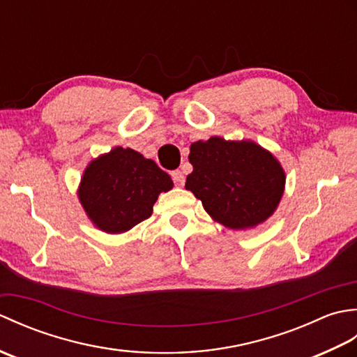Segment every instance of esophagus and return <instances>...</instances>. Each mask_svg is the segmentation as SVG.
<instances>
[{
    "label": "esophagus",
    "instance_id": "esophagus-1",
    "mask_svg": "<svg viewBox=\"0 0 357 357\" xmlns=\"http://www.w3.org/2000/svg\"><path fill=\"white\" fill-rule=\"evenodd\" d=\"M172 179H173V183L176 184V185H184L185 176H184V173L181 172V170H174V172H172Z\"/></svg>",
    "mask_w": 357,
    "mask_h": 357
}]
</instances>
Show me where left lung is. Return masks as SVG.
I'll list each match as a JSON object with an SVG mask.
<instances>
[{"label": "left lung", "mask_w": 357, "mask_h": 357, "mask_svg": "<svg viewBox=\"0 0 357 357\" xmlns=\"http://www.w3.org/2000/svg\"><path fill=\"white\" fill-rule=\"evenodd\" d=\"M193 172L185 188L216 222L247 230L275 213L285 188L282 165L253 141H225L211 136L190 146Z\"/></svg>", "instance_id": "8db88e82"}]
</instances>
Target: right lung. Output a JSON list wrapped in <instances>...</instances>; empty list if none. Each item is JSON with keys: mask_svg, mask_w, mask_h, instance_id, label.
Listing matches in <instances>:
<instances>
[{"mask_svg": "<svg viewBox=\"0 0 357 357\" xmlns=\"http://www.w3.org/2000/svg\"><path fill=\"white\" fill-rule=\"evenodd\" d=\"M172 188V178L155 161L115 147L87 165L78 198L95 227L116 234L150 218L159 193Z\"/></svg>", "mask_w": 357, "mask_h": 357, "instance_id": "obj_1", "label": "right lung"}]
</instances>
